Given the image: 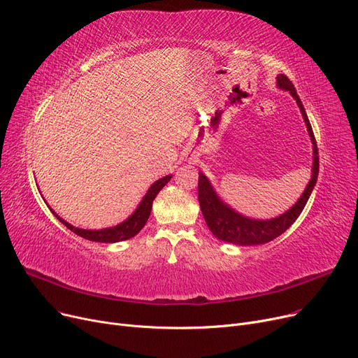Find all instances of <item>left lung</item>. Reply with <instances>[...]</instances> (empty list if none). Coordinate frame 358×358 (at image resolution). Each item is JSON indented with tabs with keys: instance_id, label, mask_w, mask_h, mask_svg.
Here are the masks:
<instances>
[{
	"instance_id": "1",
	"label": "left lung",
	"mask_w": 358,
	"mask_h": 358,
	"mask_svg": "<svg viewBox=\"0 0 358 358\" xmlns=\"http://www.w3.org/2000/svg\"><path fill=\"white\" fill-rule=\"evenodd\" d=\"M275 78H277L278 90L289 91L290 96L296 100V104L300 108V113H302V117L308 129V135L312 142V171H310L312 174L302 196L297 199V201L289 210L271 219H252L236 212L232 206H229L227 201H223L220 196L216 193L215 187L212 185L209 178L203 173H199L197 192H199V203H200L203 217L206 223H208L210 232L217 239L223 242L235 243V245H242V247L261 245V243H267L275 239L277 236H280L283 232H286L292 227L293 222L299 217V215L302 213L317 180V173H319L317 146H316V141H315L312 126L309 123L305 107L297 96L294 85L285 73H278Z\"/></svg>"
}]
</instances>
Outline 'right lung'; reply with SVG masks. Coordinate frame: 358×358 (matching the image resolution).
Instances as JSON below:
<instances>
[{"label": "right lung", "mask_w": 358, "mask_h": 358, "mask_svg": "<svg viewBox=\"0 0 358 358\" xmlns=\"http://www.w3.org/2000/svg\"><path fill=\"white\" fill-rule=\"evenodd\" d=\"M173 178V176H165L159 180H157L155 182H152V185L149 187L148 192L145 193V196L142 197L141 203L138 204V208L135 209V212L131 213L127 219H124L123 222L115 224V227H108V228H103V229H83V228H77L73 224L68 223L65 219H62L58 213H56L50 206L52 213L58 217V220L61 223H64L68 229H71L73 234H77L88 241H94V242H106V243H115V242H120V241H126L134 238L143 227L145 223L149 219L150 210H152V203L154 199L157 197V194L162 190V187Z\"/></svg>", "instance_id": "right-lung-1"}]
</instances>
